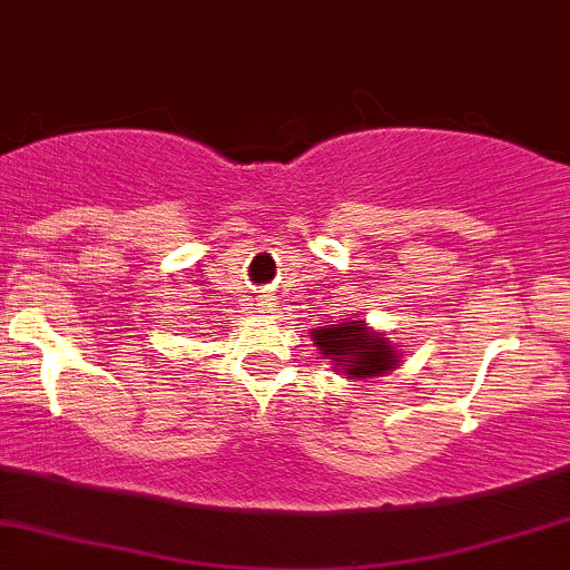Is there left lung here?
<instances>
[{"instance_id": "8db88e82", "label": "left lung", "mask_w": 570, "mask_h": 570, "mask_svg": "<svg viewBox=\"0 0 570 570\" xmlns=\"http://www.w3.org/2000/svg\"><path fill=\"white\" fill-rule=\"evenodd\" d=\"M315 348L337 365L348 379H373L401 362V354L390 345V340L371 332L365 321H337V324L318 326L309 332Z\"/></svg>"}]
</instances>
